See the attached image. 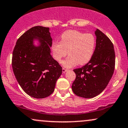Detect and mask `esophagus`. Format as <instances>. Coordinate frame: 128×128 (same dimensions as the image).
Here are the masks:
<instances>
[{
  "instance_id": "34e87169",
  "label": "esophagus",
  "mask_w": 128,
  "mask_h": 128,
  "mask_svg": "<svg viewBox=\"0 0 128 128\" xmlns=\"http://www.w3.org/2000/svg\"><path fill=\"white\" fill-rule=\"evenodd\" d=\"M67 71V68H62V73H65Z\"/></svg>"
}]
</instances>
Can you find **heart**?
<instances>
[{
	"label": "heart",
	"mask_w": 128,
	"mask_h": 128,
	"mask_svg": "<svg viewBox=\"0 0 128 128\" xmlns=\"http://www.w3.org/2000/svg\"><path fill=\"white\" fill-rule=\"evenodd\" d=\"M96 44V38L92 34L68 30L61 35L60 42H53L52 50L54 58L58 62H61L68 52L69 56L62 64L70 68L78 63L83 65L88 62L93 55Z\"/></svg>",
	"instance_id": "obj_1"
}]
</instances>
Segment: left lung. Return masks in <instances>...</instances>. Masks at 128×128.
Wrapping results in <instances>:
<instances>
[{
  "label": "left lung",
  "instance_id": "obj_1",
  "mask_svg": "<svg viewBox=\"0 0 128 128\" xmlns=\"http://www.w3.org/2000/svg\"><path fill=\"white\" fill-rule=\"evenodd\" d=\"M96 45L92 58L81 68L73 70L76 79L72 88L79 97L92 98L108 86L115 68V52L112 42L102 31L96 29Z\"/></svg>",
  "mask_w": 128,
  "mask_h": 128
}]
</instances>
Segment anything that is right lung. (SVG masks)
Returning <instances> with one entry per match:
<instances>
[{
  "mask_svg": "<svg viewBox=\"0 0 128 128\" xmlns=\"http://www.w3.org/2000/svg\"><path fill=\"white\" fill-rule=\"evenodd\" d=\"M34 39L39 40V46L33 45ZM52 44L49 28L37 26L20 36L14 47L13 72L22 88L32 98L42 99L52 94L62 73V67L50 55Z\"/></svg>",
  "mask_w": 128,
  "mask_h": 128,
  "instance_id": "1",
  "label": "right lung"
}]
</instances>
